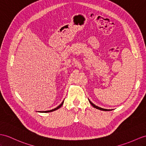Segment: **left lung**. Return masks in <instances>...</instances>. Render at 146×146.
I'll use <instances>...</instances> for the list:
<instances>
[{
  "instance_id": "obj_1",
  "label": "left lung",
  "mask_w": 146,
  "mask_h": 146,
  "mask_svg": "<svg viewBox=\"0 0 146 146\" xmlns=\"http://www.w3.org/2000/svg\"><path fill=\"white\" fill-rule=\"evenodd\" d=\"M88 101H89V102H90V104L94 106V108H97V109H98V110H102V111H109L110 110H107V109H104V108H100V107H99V106H96L95 104H94L93 103H92L91 102V101L90 100H88Z\"/></svg>"
}]
</instances>
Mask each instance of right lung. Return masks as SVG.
Here are the masks:
<instances>
[{
    "label": "right lung",
    "instance_id": "obj_1",
    "mask_svg": "<svg viewBox=\"0 0 146 146\" xmlns=\"http://www.w3.org/2000/svg\"><path fill=\"white\" fill-rule=\"evenodd\" d=\"M63 104H64V101L61 103V104H60L58 107H56V108H54V109H52V110H49V111H40V112H41V113H48V112H51V111H55V110H58V109H59V108H60L62 106V105H63Z\"/></svg>",
    "mask_w": 146,
    "mask_h": 146
}]
</instances>
